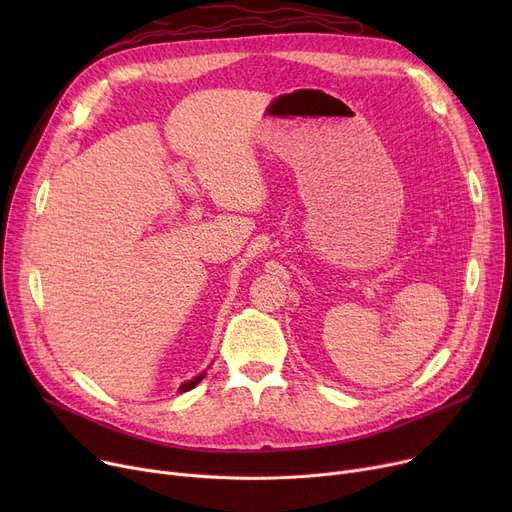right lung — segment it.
Listing matches in <instances>:
<instances>
[{"label": "right lung", "instance_id": "1", "mask_svg": "<svg viewBox=\"0 0 512 512\" xmlns=\"http://www.w3.org/2000/svg\"><path fill=\"white\" fill-rule=\"evenodd\" d=\"M203 378H205V371H203V373H199V375H197V378H193V380H188V382H184V384H182V386L178 388V392H188V390H193V388H195V386H197V384H199V382H201Z\"/></svg>", "mask_w": 512, "mask_h": 512}]
</instances>
